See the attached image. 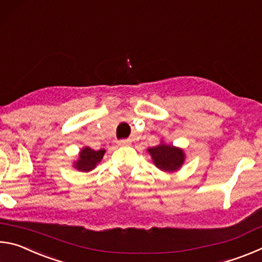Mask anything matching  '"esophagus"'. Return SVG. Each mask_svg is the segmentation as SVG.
<instances>
[{
	"label": "esophagus",
	"instance_id": "esophagus-1",
	"mask_svg": "<svg viewBox=\"0 0 262 262\" xmlns=\"http://www.w3.org/2000/svg\"><path fill=\"white\" fill-rule=\"evenodd\" d=\"M130 143H132V140H129V139L118 141V144H119V145H129Z\"/></svg>",
	"mask_w": 262,
	"mask_h": 262
}]
</instances>
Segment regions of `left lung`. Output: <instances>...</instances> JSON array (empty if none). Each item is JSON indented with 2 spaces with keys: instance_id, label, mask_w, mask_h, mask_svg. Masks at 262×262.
I'll return each instance as SVG.
<instances>
[{
  "instance_id": "left-lung-1",
  "label": "left lung",
  "mask_w": 262,
  "mask_h": 262,
  "mask_svg": "<svg viewBox=\"0 0 262 262\" xmlns=\"http://www.w3.org/2000/svg\"><path fill=\"white\" fill-rule=\"evenodd\" d=\"M147 151L151 156L155 166L168 173L179 171L186 159V154L183 148L174 147L171 143H165L163 140L156 147L148 148Z\"/></svg>"
}]
</instances>
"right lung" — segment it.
Returning <instances> with one entry per match:
<instances>
[{"mask_svg":"<svg viewBox=\"0 0 262 262\" xmlns=\"http://www.w3.org/2000/svg\"><path fill=\"white\" fill-rule=\"evenodd\" d=\"M105 152V149L94 150L90 147H84L78 152V158L74 161L73 167L79 172L92 171L101 162Z\"/></svg>","mask_w":262,"mask_h":262,"instance_id":"add662e5","label":"right lung"}]
</instances>
